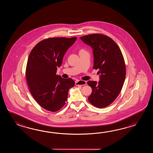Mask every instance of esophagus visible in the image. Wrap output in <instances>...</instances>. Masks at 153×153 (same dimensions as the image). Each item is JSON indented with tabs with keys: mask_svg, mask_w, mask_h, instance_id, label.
<instances>
[{
	"mask_svg": "<svg viewBox=\"0 0 153 153\" xmlns=\"http://www.w3.org/2000/svg\"><path fill=\"white\" fill-rule=\"evenodd\" d=\"M86 84V81L84 80H79V81L75 82V85L79 86V85H85Z\"/></svg>",
	"mask_w": 153,
	"mask_h": 153,
	"instance_id": "1",
	"label": "esophagus"
}]
</instances>
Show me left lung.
<instances>
[{
    "instance_id": "left-lung-1",
    "label": "left lung",
    "mask_w": 153,
    "mask_h": 153,
    "mask_svg": "<svg viewBox=\"0 0 153 153\" xmlns=\"http://www.w3.org/2000/svg\"><path fill=\"white\" fill-rule=\"evenodd\" d=\"M85 44L92 47L94 57L93 68L101 73L100 80L88 81L92 91L88 100L98 108L106 107L120 94L126 76L124 57L117 44L110 37L102 34L81 36Z\"/></svg>"
}]
</instances>
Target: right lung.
I'll list each match as a JSON object with an SVG mask.
<instances>
[{
	"label": "right lung",
	"mask_w": 153,
	"mask_h": 153,
	"mask_svg": "<svg viewBox=\"0 0 153 153\" xmlns=\"http://www.w3.org/2000/svg\"><path fill=\"white\" fill-rule=\"evenodd\" d=\"M76 37L50 38L38 42L29 54L26 77L29 91L36 102L47 111H59L67 100L74 81L56 75L57 67Z\"/></svg>",
	"instance_id": "1"
}]
</instances>
